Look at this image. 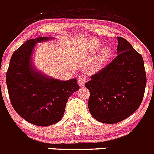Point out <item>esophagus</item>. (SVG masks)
<instances>
[{
	"label": "esophagus",
	"mask_w": 154,
	"mask_h": 154,
	"mask_svg": "<svg viewBox=\"0 0 154 154\" xmlns=\"http://www.w3.org/2000/svg\"><path fill=\"white\" fill-rule=\"evenodd\" d=\"M77 80H78V83L79 85H80V86H84V85H85V82H86V78H85V76L83 75H79L78 77V79H77Z\"/></svg>",
	"instance_id": "esophagus-1"
}]
</instances>
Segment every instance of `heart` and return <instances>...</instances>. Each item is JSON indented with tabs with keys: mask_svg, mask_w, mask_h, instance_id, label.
Listing matches in <instances>:
<instances>
[{
	"mask_svg": "<svg viewBox=\"0 0 154 154\" xmlns=\"http://www.w3.org/2000/svg\"><path fill=\"white\" fill-rule=\"evenodd\" d=\"M100 46V42L97 40H92L90 42V45H89V53L96 52L99 47ZM110 56H111V49L109 47L104 48L98 55L97 58H96L95 64H94V67L96 69H100V68L103 67L106 63L109 61Z\"/></svg>",
	"mask_w": 154,
	"mask_h": 154,
	"instance_id": "1",
	"label": "heart"
}]
</instances>
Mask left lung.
<instances>
[{
  "mask_svg": "<svg viewBox=\"0 0 154 154\" xmlns=\"http://www.w3.org/2000/svg\"><path fill=\"white\" fill-rule=\"evenodd\" d=\"M117 40V56L85 84L90 92L91 115L109 124L126 119L140 107L146 84L142 55L125 38Z\"/></svg>",
  "mask_w": 154,
  "mask_h": 154,
  "instance_id": "8db88e82",
  "label": "left lung"
}]
</instances>
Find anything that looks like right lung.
<instances>
[{
  "instance_id": "right-lung-1",
  "label": "right lung",
  "mask_w": 154,
  "mask_h": 154,
  "mask_svg": "<svg viewBox=\"0 0 154 154\" xmlns=\"http://www.w3.org/2000/svg\"><path fill=\"white\" fill-rule=\"evenodd\" d=\"M49 39L40 37L24 43L13 53L6 75L14 109L30 123L40 126L61 120L69 96L79 89L75 79L60 81L35 70L31 62L35 46Z\"/></svg>"
}]
</instances>
